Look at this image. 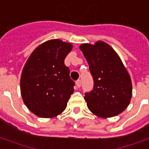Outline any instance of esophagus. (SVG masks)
Returning <instances> with one entry per match:
<instances>
[{"mask_svg":"<svg viewBox=\"0 0 149 149\" xmlns=\"http://www.w3.org/2000/svg\"><path fill=\"white\" fill-rule=\"evenodd\" d=\"M76 86H77V88L81 87V80H77V81H76Z\"/></svg>","mask_w":149,"mask_h":149,"instance_id":"1","label":"esophagus"}]
</instances>
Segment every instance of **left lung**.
Returning a JSON list of instances; mask_svg holds the SVG:
<instances>
[{
    "label": "left lung",
    "mask_w": 149,
    "mask_h": 149,
    "mask_svg": "<svg viewBox=\"0 0 149 149\" xmlns=\"http://www.w3.org/2000/svg\"><path fill=\"white\" fill-rule=\"evenodd\" d=\"M89 64L94 86L85 94L88 109L100 117L120 114L130 104L132 84L130 75L116 51L104 41L80 45Z\"/></svg>",
    "instance_id": "obj_1"
}]
</instances>
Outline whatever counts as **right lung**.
Masks as SVG:
<instances>
[{"label": "right lung", "mask_w": 149, "mask_h": 149, "mask_svg": "<svg viewBox=\"0 0 149 149\" xmlns=\"http://www.w3.org/2000/svg\"><path fill=\"white\" fill-rule=\"evenodd\" d=\"M72 49L70 43L49 40L39 45L24 65L21 95L25 105L36 116L50 118L66 109L75 86L69 68L64 64Z\"/></svg>", "instance_id": "1"}]
</instances>
